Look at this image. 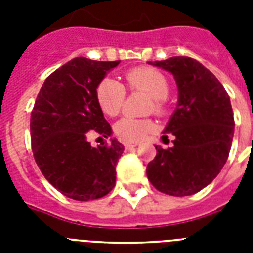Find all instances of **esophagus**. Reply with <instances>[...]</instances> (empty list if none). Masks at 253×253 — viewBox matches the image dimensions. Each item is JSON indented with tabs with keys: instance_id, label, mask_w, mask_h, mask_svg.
<instances>
[{
	"instance_id": "obj_1",
	"label": "esophagus",
	"mask_w": 253,
	"mask_h": 253,
	"mask_svg": "<svg viewBox=\"0 0 253 253\" xmlns=\"http://www.w3.org/2000/svg\"><path fill=\"white\" fill-rule=\"evenodd\" d=\"M136 146H138V143H136V142H126V143H125V148H126V150H132V148H135Z\"/></svg>"
}]
</instances>
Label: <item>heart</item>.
<instances>
[{
    "label": "heart",
    "instance_id": "obj_1",
    "mask_svg": "<svg viewBox=\"0 0 253 253\" xmlns=\"http://www.w3.org/2000/svg\"><path fill=\"white\" fill-rule=\"evenodd\" d=\"M125 80L128 90L144 91L152 97L151 109L155 113L163 111V99L169 93V84L167 77L158 69L140 67L128 71L125 75ZM97 101L101 110L109 117H115L121 113L126 98V90L123 85L113 77L103 79L97 86ZM155 128L151 119H138L125 117L115 123L114 131L119 139L125 142H138L151 134Z\"/></svg>",
    "mask_w": 253,
    "mask_h": 253
}]
</instances>
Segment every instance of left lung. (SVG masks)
Listing matches in <instances>:
<instances>
[{
  "label": "left lung",
  "mask_w": 253,
  "mask_h": 253,
  "mask_svg": "<svg viewBox=\"0 0 253 253\" xmlns=\"http://www.w3.org/2000/svg\"><path fill=\"white\" fill-rule=\"evenodd\" d=\"M148 64L172 73L178 101L164 128L174 135L173 147L155 146L158 152L147 166V177L159 192L192 196L206 188L227 162L235 127L230 97L219 80L192 57Z\"/></svg>",
  "instance_id": "1"
}]
</instances>
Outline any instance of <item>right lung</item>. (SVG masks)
I'll return each instance as SVG.
<instances>
[{
    "mask_svg": "<svg viewBox=\"0 0 253 253\" xmlns=\"http://www.w3.org/2000/svg\"><path fill=\"white\" fill-rule=\"evenodd\" d=\"M119 63L72 59L45 79L34 105V159L45 180L72 200H97L115 186V167L125 147L117 139L91 147L87 138L113 134L95 93Z\"/></svg>",
    "mask_w": 253,
    "mask_h": 253,
    "instance_id": "right-lung-1",
    "label": "right lung"
}]
</instances>
